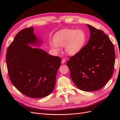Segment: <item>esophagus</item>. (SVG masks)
<instances>
[{
  "mask_svg": "<svg viewBox=\"0 0 120 120\" xmlns=\"http://www.w3.org/2000/svg\"><path fill=\"white\" fill-rule=\"evenodd\" d=\"M66 60L64 59H63L62 60H61V63L64 64L65 62H66Z\"/></svg>",
  "mask_w": 120,
  "mask_h": 120,
  "instance_id": "obj_1",
  "label": "esophagus"
}]
</instances>
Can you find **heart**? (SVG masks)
<instances>
[{
    "label": "heart",
    "mask_w": 120,
    "mask_h": 120,
    "mask_svg": "<svg viewBox=\"0 0 120 120\" xmlns=\"http://www.w3.org/2000/svg\"><path fill=\"white\" fill-rule=\"evenodd\" d=\"M86 40V35L83 30L67 28L57 32L53 41L49 42V45L56 52L60 50V46L64 45L65 52L70 55H75L82 50Z\"/></svg>",
    "instance_id": "b5f03b06"
}]
</instances>
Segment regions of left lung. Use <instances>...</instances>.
<instances>
[{
    "label": "left lung",
    "instance_id": "8db88e82",
    "mask_svg": "<svg viewBox=\"0 0 120 120\" xmlns=\"http://www.w3.org/2000/svg\"><path fill=\"white\" fill-rule=\"evenodd\" d=\"M90 38L80 52L70 57L67 64L71 78L81 90L93 92L105 86L113 74V44L104 31L87 24Z\"/></svg>",
    "mask_w": 120,
    "mask_h": 120
}]
</instances>
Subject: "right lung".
<instances>
[{"instance_id":"add662e5","label":"right lung","mask_w":120,"mask_h":120,"mask_svg":"<svg viewBox=\"0 0 120 120\" xmlns=\"http://www.w3.org/2000/svg\"><path fill=\"white\" fill-rule=\"evenodd\" d=\"M37 41L34 28H25L17 34L6 56L10 81L20 92L32 98L45 97L52 92L61 63L60 57L27 45Z\"/></svg>"}]
</instances>
